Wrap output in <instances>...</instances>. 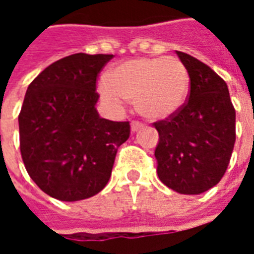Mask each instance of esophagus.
<instances>
[{
	"instance_id": "obj_1",
	"label": "esophagus",
	"mask_w": 254,
	"mask_h": 254,
	"mask_svg": "<svg viewBox=\"0 0 254 254\" xmlns=\"http://www.w3.org/2000/svg\"><path fill=\"white\" fill-rule=\"evenodd\" d=\"M144 127V125H143V124H141V122L133 121L132 125H130V130H132V132L134 133V132H137L138 129H141V127Z\"/></svg>"
}]
</instances>
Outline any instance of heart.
I'll use <instances>...</instances> for the list:
<instances>
[{
	"instance_id": "heart-1",
	"label": "heart",
	"mask_w": 254,
	"mask_h": 254,
	"mask_svg": "<svg viewBox=\"0 0 254 254\" xmlns=\"http://www.w3.org/2000/svg\"><path fill=\"white\" fill-rule=\"evenodd\" d=\"M102 98L114 109L132 100L148 120H165L181 109L189 92V74L176 57L134 58L111 69L99 85Z\"/></svg>"
}]
</instances>
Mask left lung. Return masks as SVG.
Here are the masks:
<instances>
[{"instance_id":"obj_1","label":"left lung","mask_w":254,"mask_h":254,"mask_svg":"<svg viewBox=\"0 0 254 254\" xmlns=\"http://www.w3.org/2000/svg\"><path fill=\"white\" fill-rule=\"evenodd\" d=\"M176 53L190 78V94L176 114L155 122L158 176L181 194H200L227 170L235 143V110L223 78L197 58Z\"/></svg>"}]
</instances>
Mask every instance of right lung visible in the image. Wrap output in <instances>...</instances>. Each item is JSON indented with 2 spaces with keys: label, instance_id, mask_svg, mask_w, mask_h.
I'll return each mask as SVG.
<instances>
[{
  "label": "right lung",
  "instance_id": "right-lung-1",
  "mask_svg": "<svg viewBox=\"0 0 254 254\" xmlns=\"http://www.w3.org/2000/svg\"><path fill=\"white\" fill-rule=\"evenodd\" d=\"M113 54L77 53L61 58L28 85L19 116L20 151L28 174L61 201L98 194L110 180L129 122L96 110V77Z\"/></svg>",
  "mask_w": 254,
  "mask_h": 254
}]
</instances>
